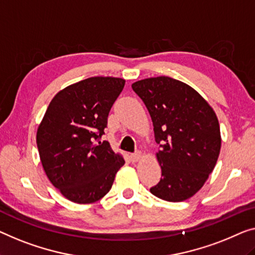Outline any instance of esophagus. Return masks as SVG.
<instances>
[{
    "label": "esophagus",
    "instance_id": "1",
    "mask_svg": "<svg viewBox=\"0 0 255 255\" xmlns=\"http://www.w3.org/2000/svg\"><path fill=\"white\" fill-rule=\"evenodd\" d=\"M140 154H142L140 153V151H136V152H134V153L130 154V159L132 161H137L140 158Z\"/></svg>",
    "mask_w": 255,
    "mask_h": 255
}]
</instances>
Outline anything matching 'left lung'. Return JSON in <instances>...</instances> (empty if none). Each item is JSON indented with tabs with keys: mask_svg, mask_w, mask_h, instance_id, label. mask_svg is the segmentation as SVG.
Instances as JSON below:
<instances>
[{
	"mask_svg": "<svg viewBox=\"0 0 255 255\" xmlns=\"http://www.w3.org/2000/svg\"><path fill=\"white\" fill-rule=\"evenodd\" d=\"M131 88L150 113L160 146L161 178L151 193L172 203L190 198L218 161L221 135L216 115L195 89L175 79H144Z\"/></svg>",
	"mask_w": 255,
	"mask_h": 255,
	"instance_id": "8db88e82",
	"label": "left lung"
}]
</instances>
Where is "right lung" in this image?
Segmentation results:
<instances>
[{"instance_id":"1","label":"right lung","mask_w":255,"mask_h":255,"mask_svg":"<svg viewBox=\"0 0 255 255\" xmlns=\"http://www.w3.org/2000/svg\"><path fill=\"white\" fill-rule=\"evenodd\" d=\"M124 86V79L93 77L66 87L52 98L37 129L44 172L73 203L100 200L125 164L108 140H101Z\"/></svg>"}]
</instances>
